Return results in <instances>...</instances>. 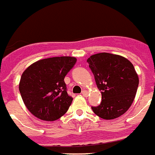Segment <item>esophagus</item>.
Segmentation results:
<instances>
[{
    "mask_svg": "<svg viewBox=\"0 0 155 155\" xmlns=\"http://www.w3.org/2000/svg\"><path fill=\"white\" fill-rule=\"evenodd\" d=\"M81 94H83L84 96H85V97H87L88 91H87V90H83V91H82V93H81Z\"/></svg>",
    "mask_w": 155,
    "mask_h": 155,
    "instance_id": "esophagus-1",
    "label": "esophagus"
}]
</instances>
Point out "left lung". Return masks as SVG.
Returning <instances> with one entry per match:
<instances>
[{"label":"left lung","mask_w":155,"mask_h":155,"mask_svg":"<svg viewBox=\"0 0 155 155\" xmlns=\"http://www.w3.org/2000/svg\"><path fill=\"white\" fill-rule=\"evenodd\" d=\"M87 62L101 94V104L92 107L94 113L106 120L124 114L133 103L139 82L133 64L124 57L109 53L94 54Z\"/></svg>","instance_id":"1"}]
</instances>
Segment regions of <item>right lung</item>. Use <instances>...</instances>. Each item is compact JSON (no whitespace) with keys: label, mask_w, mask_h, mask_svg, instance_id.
Instances as JSON below:
<instances>
[{"label":"right lung","mask_w":155,"mask_h":155,"mask_svg":"<svg viewBox=\"0 0 155 155\" xmlns=\"http://www.w3.org/2000/svg\"><path fill=\"white\" fill-rule=\"evenodd\" d=\"M77 61L74 57H54L33 63L21 77L19 90L29 112L43 121H55L73 101L64 78Z\"/></svg>","instance_id":"add662e5"}]
</instances>
